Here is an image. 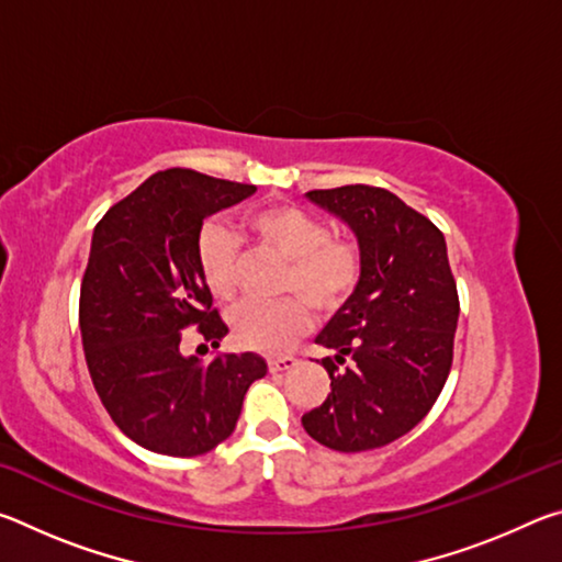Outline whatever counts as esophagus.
<instances>
[{
    "mask_svg": "<svg viewBox=\"0 0 562 562\" xmlns=\"http://www.w3.org/2000/svg\"><path fill=\"white\" fill-rule=\"evenodd\" d=\"M294 364H297V359H294L292 355L268 357V367H270V372H288V369H292Z\"/></svg>",
    "mask_w": 562,
    "mask_h": 562,
    "instance_id": "1",
    "label": "esophagus"
}]
</instances>
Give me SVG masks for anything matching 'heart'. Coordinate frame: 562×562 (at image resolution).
<instances>
[{
    "instance_id": "b5f03b06",
    "label": "heart",
    "mask_w": 562,
    "mask_h": 562,
    "mask_svg": "<svg viewBox=\"0 0 562 562\" xmlns=\"http://www.w3.org/2000/svg\"><path fill=\"white\" fill-rule=\"evenodd\" d=\"M247 231L262 245L290 260L284 288L300 292L312 307L335 310L355 290L361 272L357 245L331 237L322 217L297 205H270L247 215ZM198 265L215 297L237 292L240 240L221 223L205 225L198 235ZM233 337L247 349L282 351L310 327V307L292 297L284 302H243L231 317Z\"/></svg>"
}]
</instances>
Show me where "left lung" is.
<instances>
[{
  "label": "left lung",
  "mask_w": 562,
  "mask_h": 562,
  "mask_svg": "<svg viewBox=\"0 0 562 562\" xmlns=\"http://www.w3.org/2000/svg\"><path fill=\"white\" fill-rule=\"evenodd\" d=\"M304 195L355 233L361 272L315 339L335 351L322 359L331 392L302 416V426L327 449H379L429 414L451 372L459 294L443 233L384 188Z\"/></svg>",
  "instance_id": "1"
}]
</instances>
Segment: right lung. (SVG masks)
Segmentation results:
<instances>
[{
	"label": "right lung",
	"instance_id": "obj_1",
	"mask_svg": "<svg viewBox=\"0 0 562 562\" xmlns=\"http://www.w3.org/2000/svg\"><path fill=\"white\" fill-rule=\"evenodd\" d=\"M255 186L158 170L101 217L81 282L79 327L91 382L119 429L164 456H201L235 431L245 392L268 374L255 351L211 361L180 351L183 329L221 347L225 322L198 265L205 217Z\"/></svg>",
	"mask_w": 562,
	"mask_h": 562
}]
</instances>
